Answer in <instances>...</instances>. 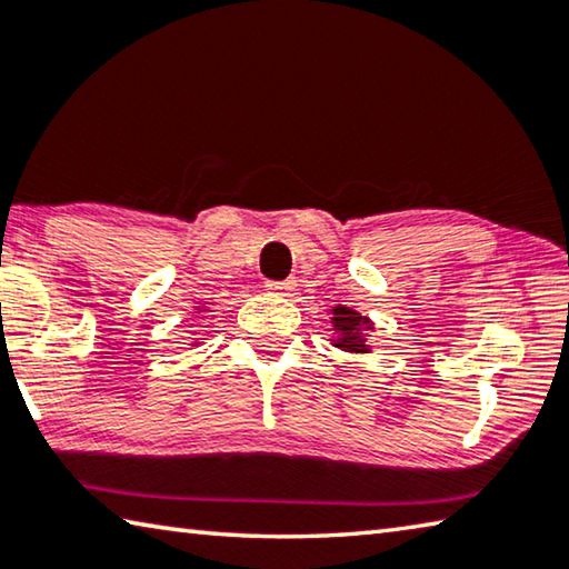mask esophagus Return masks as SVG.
<instances>
[{"mask_svg":"<svg viewBox=\"0 0 569 569\" xmlns=\"http://www.w3.org/2000/svg\"><path fill=\"white\" fill-rule=\"evenodd\" d=\"M269 292L279 295V297H292L295 292V279H282V282H267L264 284Z\"/></svg>","mask_w":569,"mask_h":569,"instance_id":"obj_1","label":"esophagus"}]
</instances>
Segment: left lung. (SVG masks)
Returning a JSON list of instances; mask_svg holds the SVG:
<instances>
[{
    "label": "left lung",
    "mask_w": 569,
    "mask_h": 569,
    "mask_svg": "<svg viewBox=\"0 0 569 569\" xmlns=\"http://www.w3.org/2000/svg\"><path fill=\"white\" fill-rule=\"evenodd\" d=\"M332 322L337 330L342 332V340L337 342L340 350H347V352H365L367 350L365 330H370V322H367L362 315H357L355 310H350V307H335Z\"/></svg>",
    "instance_id": "1"
}]
</instances>
